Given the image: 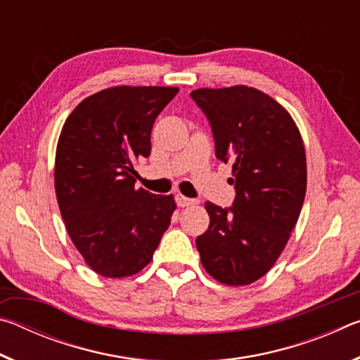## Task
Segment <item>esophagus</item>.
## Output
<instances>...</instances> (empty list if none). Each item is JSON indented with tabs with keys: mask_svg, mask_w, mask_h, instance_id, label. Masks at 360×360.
Segmentation results:
<instances>
[{
	"mask_svg": "<svg viewBox=\"0 0 360 360\" xmlns=\"http://www.w3.org/2000/svg\"><path fill=\"white\" fill-rule=\"evenodd\" d=\"M176 203H178V206H181V208H186V206H192L197 202H195V200H192V198L184 197V195H178V197H176Z\"/></svg>",
	"mask_w": 360,
	"mask_h": 360,
	"instance_id": "esophagus-1",
	"label": "esophagus"
}]
</instances>
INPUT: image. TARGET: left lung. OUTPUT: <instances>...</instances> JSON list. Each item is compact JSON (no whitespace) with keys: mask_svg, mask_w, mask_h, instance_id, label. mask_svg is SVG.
<instances>
[{"mask_svg":"<svg viewBox=\"0 0 360 360\" xmlns=\"http://www.w3.org/2000/svg\"><path fill=\"white\" fill-rule=\"evenodd\" d=\"M216 157L231 165V208L205 203L210 227L197 238L202 265L216 281L246 285L266 275L290 238L307 193V157L292 115L248 85L197 89Z\"/></svg>","mask_w":360,"mask_h":360,"instance_id":"1","label":"left lung"}]
</instances>
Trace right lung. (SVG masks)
I'll return each mask as SVG.
<instances>
[{"instance_id":"right-lung-1","label":"right lung","mask_w":360,"mask_h":360,"mask_svg":"<svg viewBox=\"0 0 360 360\" xmlns=\"http://www.w3.org/2000/svg\"><path fill=\"white\" fill-rule=\"evenodd\" d=\"M178 87L117 85L87 96L65 120L56 152V193L72 245L105 278L136 275L169 227L173 195L135 187V162Z\"/></svg>"}]
</instances>
